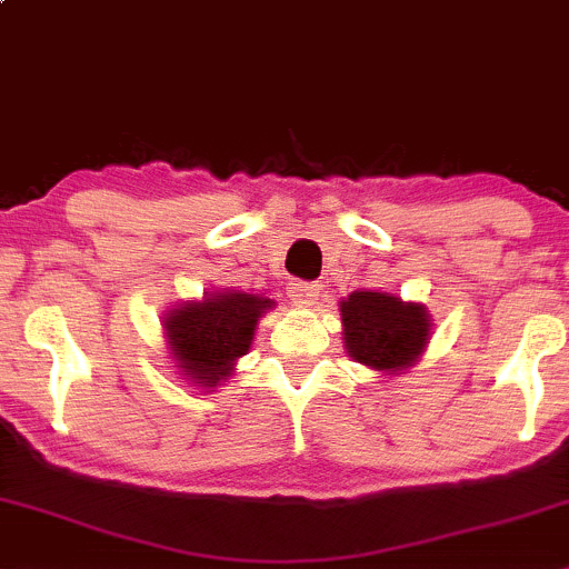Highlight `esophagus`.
I'll list each match as a JSON object with an SVG mask.
<instances>
[{"instance_id":"34e87169","label":"esophagus","mask_w":569,"mask_h":569,"mask_svg":"<svg viewBox=\"0 0 569 569\" xmlns=\"http://www.w3.org/2000/svg\"><path fill=\"white\" fill-rule=\"evenodd\" d=\"M321 293V283H312V280H293L291 283V299L293 302L312 305Z\"/></svg>"}]
</instances>
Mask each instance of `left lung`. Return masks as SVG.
<instances>
[{"mask_svg":"<svg viewBox=\"0 0 569 569\" xmlns=\"http://www.w3.org/2000/svg\"><path fill=\"white\" fill-rule=\"evenodd\" d=\"M339 312L350 358L371 369H403L426 348L430 323L422 305H403L380 291H356L339 305Z\"/></svg>","mask_w":569,"mask_h":569,"instance_id":"1","label":"left lung"}]
</instances>
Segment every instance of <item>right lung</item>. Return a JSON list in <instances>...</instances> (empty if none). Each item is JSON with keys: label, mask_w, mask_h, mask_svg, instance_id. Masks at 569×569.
Instances as JSON below:
<instances>
[{"label": "right lung", "mask_w": 569, "mask_h": 569, "mask_svg": "<svg viewBox=\"0 0 569 569\" xmlns=\"http://www.w3.org/2000/svg\"><path fill=\"white\" fill-rule=\"evenodd\" d=\"M270 305L257 293H219L202 305L173 310L166 329L181 371L206 388L230 377L232 361L251 348L259 316Z\"/></svg>", "instance_id": "1"}]
</instances>
